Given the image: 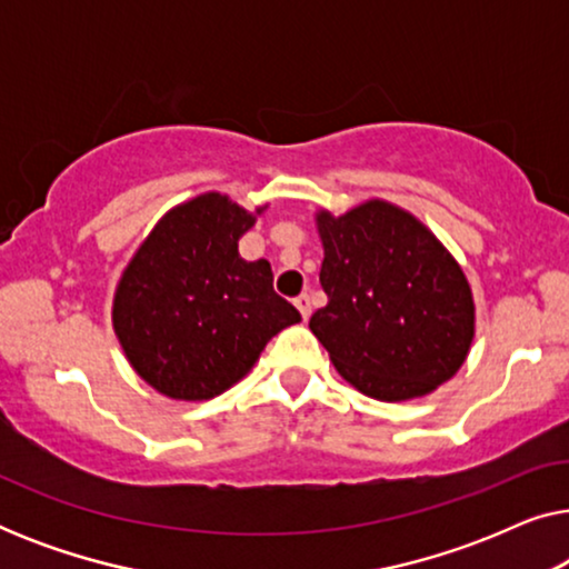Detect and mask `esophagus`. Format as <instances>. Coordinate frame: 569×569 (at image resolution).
<instances>
[{
  "label": "esophagus",
  "instance_id": "34e87169",
  "mask_svg": "<svg viewBox=\"0 0 569 569\" xmlns=\"http://www.w3.org/2000/svg\"><path fill=\"white\" fill-rule=\"evenodd\" d=\"M295 308L300 310L302 321H308V318H310V298H308L306 292H302V295H298V298H295Z\"/></svg>",
  "mask_w": 569,
  "mask_h": 569
}]
</instances>
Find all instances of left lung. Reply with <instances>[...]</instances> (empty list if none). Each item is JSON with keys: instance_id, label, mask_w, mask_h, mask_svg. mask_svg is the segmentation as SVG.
I'll list each match as a JSON object with an SVG mask.
<instances>
[{"instance_id": "left-lung-1", "label": "left lung", "mask_w": 569, "mask_h": 569, "mask_svg": "<svg viewBox=\"0 0 569 569\" xmlns=\"http://www.w3.org/2000/svg\"><path fill=\"white\" fill-rule=\"evenodd\" d=\"M329 302L310 331L349 386L378 401L432 393L461 370L473 341V295L432 230L383 199L316 212Z\"/></svg>"}]
</instances>
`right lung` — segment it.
<instances>
[{"label": "right lung", "mask_w": 569, "mask_h": 569, "mask_svg": "<svg viewBox=\"0 0 569 569\" xmlns=\"http://www.w3.org/2000/svg\"><path fill=\"white\" fill-rule=\"evenodd\" d=\"M263 209L199 193L162 214L123 269L111 313L116 339L137 376L168 399L228 391L271 337L300 321L271 287L269 261L238 253Z\"/></svg>", "instance_id": "add662e5"}]
</instances>
